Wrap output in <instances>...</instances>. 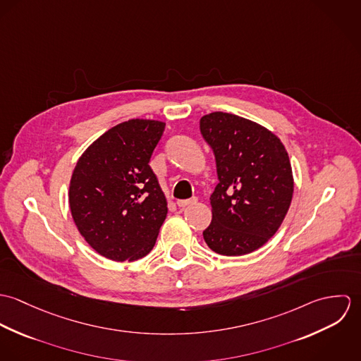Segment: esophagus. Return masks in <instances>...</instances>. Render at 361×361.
Wrapping results in <instances>:
<instances>
[{"label":"esophagus","mask_w":361,"mask_h":361,"mask_svg":"<svg viewBox=\"0 0 361 361\" xmlns=\"http://www.w3.org/2000/svg\"><path fill=\"white\" fill-rule=\"evenodd\" d=\"M196 203H197V197H192V199H188V200H178V207L185 208V207L192 206V204H196Z\"/></svg>","instance_id":"obj_1"}]
</instances>
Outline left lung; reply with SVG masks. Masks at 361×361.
I'll use <instances>...</instances> for the list:
<instances>
[{"mask_svg": "<svg viewBox=\"0 0 361 361\" xmlns=\"http://www.w3.org/2000/svg\"><path fill=\"white\" fill-rule=\"evenodd\" d=\"M219 183L211 195L207 246L222 256H243L264 246L281 226L293 196V175L281 140L246 118L211 112L200 119Z\"/></svg>", "mask_w": 361, "mask_h": 361, "instance_id": "left-lung-1", "label": "left lung"}]
</instances>
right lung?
<instances>
[{"instance_id": "add662e5", "label": "right lung", "mask_w": 361, "mask_h": 361, "mask_svg": "<svg viewBox=\"0 0 361 361\" xmlns=\"http://www.w3.org/2000/svg\"><path fill=\"white\" fill-rule=\"evenodd\" d=\"M164 128L150 119L122 122L100 136L73 169V221L104 257L135 261L154 247L168 208L149 162Z\"/></svg>"}]
</instances>
